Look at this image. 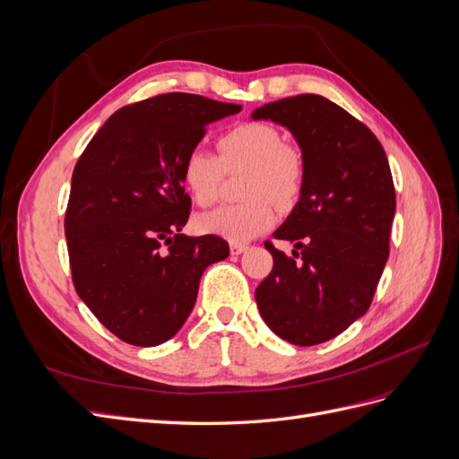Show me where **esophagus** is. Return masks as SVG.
<instances>
[{"mask_svg":"<svg viewBox=\"0 0 459 459\" xmlns=\"http://www.w3.org/2000/svg\"><path fill=\"white\" fill-rule=\"evenodd\" d=\"M230 251H231L233 256H238V255H241V253L247 251V245H243V243H231V245H230Z\"/></svg>","mask_w":459,"mask_h":459,"instance_id":"esophagus-1","label":"esophagus"}]
</instances>
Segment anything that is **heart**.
Returning a JSON list of instances; mask_svg holds the SVG:
<instances>
[{
    "label": "heart",
    "mask_w": 459,
    "mask_h": 459,
    "mask_svg": "<svg viewBox=\"0 0 459 459\" xmlns=\"http://www.w3.org/2000/svg\"><path fill=\"white\" fill-rule=\"evenodd\" d=\"M182 182L199 206H211L220 197L226 174L247 172L241 193L247 201L218 206L197 218L203 233L231 243H247L268 231L273 206H293L304 186L302 152L283 143L281 134L266 122H241L220 135L218 157L193 149L182 160Z\"/></svg>",
    "instance_id": "heart-1"
}]
</instances>
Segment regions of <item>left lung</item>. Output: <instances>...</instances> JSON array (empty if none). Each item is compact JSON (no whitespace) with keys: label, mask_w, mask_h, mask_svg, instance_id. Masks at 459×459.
<instances>
[{"label":"left lung","mask_w":459,"mask_h":459,"mask_svg":"<svg viewBox=\"0 0 459 459\" xmlns=\"http://www.w3.org/2000/svg\"><path fill=\"white\" fill-rule=\"evenodd\" d=\"M253 118L289 128L304 159L300 201L273 233L299 251L264 243L273 268L255 290L258 310L290 344L325 342L371 307L396 208L391 166L366 124L322 95L262 105Z\"/></svg>","instance_id":"1"}]
</instances>
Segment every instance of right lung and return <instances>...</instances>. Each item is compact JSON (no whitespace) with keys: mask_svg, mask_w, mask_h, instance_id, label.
I'll list each match as a JSON object with an SVG mask.
<instances>
[{"mask_svg":"<svg viewBox=\"0 0 459 459\" xmlns=\"http://www.w3.org/2000/svg\"><path fill=\"white\" fill-rule=\"evenodd\" d=\"M239 110L193 93L152 95L118 108L80 155L65 212L73 283L120 341L172 339L206 266L230 255L216 235L179 233L191 212L179 170L208 124Z\"/></svg>","mask_w":459,"mask_h":459,"instance_id":"1","label":"right lung"}]
</instances>
